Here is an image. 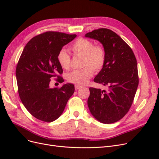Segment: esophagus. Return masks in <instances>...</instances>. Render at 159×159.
Segmentation results:
<instances>
[{
	"label": "esophagus",
	"instance_id": "esophagus-1",
	"mask_svg": "<svg viewBox=\"0 0 159 159\" xmlns=\"http://www.w3.org/2000/svg\"><path fill=\"white\" fill-rule=\"evenodd\" d=\"M81 88V86H80V85H75V89L76 90H78V89H80Z\"/></svg>",
	"mask_w": 159,
	"mask_h": 159
}]
</instances>
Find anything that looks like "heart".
Returning a JSON list of instances; mask_svg holds the SVG:
<instances>
[{"label":"heart","mask_w":159,"mask_h":159,"mask_svg":"<svg viewBox=\"0 0 159 159\" xmlns=\"http://www.w3.org/2000/svg\"><path fill=\"white\" fill-rule=\"evenodd\" d=\"M70 49L75 55L83 57L82 66L84 68L71 71L67 75V80L76 85H85L93 76V69L99 71L103 68L105 61V50L102 46L94 45L92 41L85 38H79L71 46ZM57 60L64 69L70 68V56L66 50L60 51Z\"/></svg>","instance_id":"b5f03b06"}]
</instances>
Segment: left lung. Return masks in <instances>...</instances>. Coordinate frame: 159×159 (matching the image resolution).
<instances>
[{"label":"left lung","instance_id":"obj_1","mask_svg":"<svg viewBox=\"0 0 159 159\" xmlns=\"http://www.w3.org/2000/svg\"><path fill=\"white\" fill-rule=\"evenodd\" d=\"M85 37L99 41L105 52V61L94 81L109 88H90L88 105L90 113L104 124L119 121L129 111L139 85L137 60L127 43L112 30L100 28Z\"/></svg>","mask_w":159,"mask_h":159}]
</instances>
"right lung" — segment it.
Returning <instances> with one entry per match:
<instances>
[{"label":"right lung","mask_w":159,"mask_h":159,"mask_svg":"<svg viewBox=\"0 0 159 159\" xmlns=\"http://www.w3.org/2000/svg\"><path fill=\"white\" fill-rule=\"evenodd\" d=\"M77 36L57 32H46L32 38L24 48L16 70L21 102L32 116L52 122L63 113L75 88L70 83L60 88L50 87V78L57 76L63 82V70L57 55L64 46Z\"/></svg>","instance_id":"right-lung-1"}]
</instances>
